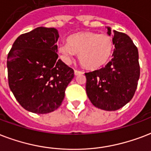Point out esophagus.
Listing matches in <instances>:
<instances>
[{"label": "esophagus", "instance_id": "obj_1", "mask_svg": "<svg viewBox=\"0 0 151 151\" xmlns=\"http://www.w3.org/2000/svg\"><path fill=\"white\" fill-rule=\"evenodd\" d=\"M82 73H84L82 71L77 70H74V74H75V75H79V74H82Z\"/></svg>", "mask_w": 151, "mask_h": 151}]
</instances>
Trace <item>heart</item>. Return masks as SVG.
Segmentation results:
<instances>
[{
    "label": "heart",
    "mask_w": 151,
    "mask_h": 151,
    "mask_svg": "<svg viewBox=\"0 0 151 151\" xmlns=\"http://www.w3.org/2000/svg\"><path fill=\"white\" fill-rule=\"evenodd\" d=\"M114 50L112 38L95 32L77 33L68 39V43L58 47V53L65 63H70L77 53L81 64L87 69H97L108 63Z\"/></svg>",
    "instance_id": "heart-1"
}]
</instances>
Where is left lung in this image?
Segmentation results:
<instances>
[{
    "label": "left lung",
    "mask_w": 151,
    "mask_h": 151,
    "mask_svg": "<svg viewBox=\"0 0 151 151\" xmlns=\"http://www.w3.org/2000/svg\"><path fill=\"white\" fill-rule=\"evenodd\" d=\"M112 35L114 49L111 60L100 70L86 73V93L94 106L105 111H116L134 96L140 67L139 52L127 35L106 27Z\"/></svg>",
    "instance_id": "1"
}]
</instances>
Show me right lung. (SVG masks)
Listing matches in <instances>:
<instances>
[{"label":"right lung","mask_w":151,"mask_h":151,"mask_svg":"<svg viewBox=\"0 0 151 151\" xmlns=\"http://www.w3.org/2000/svg\"><path fill=\"white\" fill-rule=\"evenodd\" d=\"M58 32L40 27L20 35L7 58L9 88L23 108L36 114L60 106L74 77L72 68L58 59Z\"/></svg>","instance_id":"obj_1"}]
</instances>
